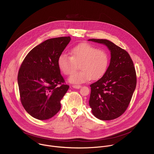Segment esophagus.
<instances>
[{"label": "esophagus", "instance_id": "esophagus-1", "mask_svg": "<svg viewBox=\"0 0 154 154\" xmlns=\"http://www.w3.org/2000/svg\"><path fill=\"white\" fill-rule=\"evenodd\" d=\"M72 87L74 88H75V89H79L80 88L82 87L81 85H72Z\"/></svg>", "mask_w": 154, "mask_h": 154}]
</instances>
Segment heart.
Segmentation results:
<instances>
[{
	"instance_id": "heart-1",
	"label": "heart",
	"mask_w": 154,
	"mask_h": 154,
	"mask_svg": "<svg viewBox=\"0 0 154 154\" xmlns=\"http://www.w3.org/2000/svg\"><path fill=\"white\" fill-rule=\"evenodd\" d=\"M71 57L61 54L58 58L57 64L60 71L69 75L79 65L81 71L71 75L69 80L72 83H82L100 79L106 72L109 63L108 53L103 49H97L88 42H82L70 51Z\"/></svg>"
}]
</instances>
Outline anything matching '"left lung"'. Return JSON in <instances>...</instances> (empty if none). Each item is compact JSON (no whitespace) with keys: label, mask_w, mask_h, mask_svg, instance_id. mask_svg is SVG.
Returning a JSON list of instances; mask_svg holds the SVG:
<instances>
[{"label":"left lung","mask_w":154,"mask_h":154,"mask_svg":"<svg viewBox=\"0 0 154 154\" xmlns=\"http://www.w3.org/2000/svg\"><path fill=\"white\" fill-rule=\"evenodd\" d=\"M88 41L103 44L111 52V60L103 77L90 85L89 104L97 118L112 120L127 109L137 85V74L128 53L111 41L103 39Z\"/></svg>","instance_id":"8db88e82"}]
</instances>
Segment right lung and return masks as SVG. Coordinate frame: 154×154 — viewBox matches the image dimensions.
<instances>
[{"mask_svg":"<svg viewBox=\"0 0 154 154\" xmlns=\"http://www.w3.org/2000/svg\"><path fill=\"white\" fill-rule=\"evenodd\" d=\"M70 40V36L46 40L32 49L20 65L17 74L20 100L26 112L37 119L54 116L69 89L57 60Z\"/></svg>","mask_w":154,"mask_h":154,"instance_id":"right-lung-1","label":"right lung"}]
</instances>
